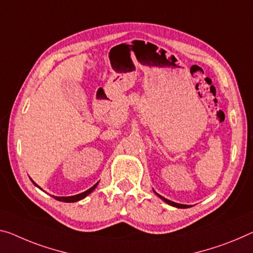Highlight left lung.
Returning <instances> with one entry per match:
<instances>
[{"instance_id":"left-lung-1","label":"left lung","mask_w":253,"mask_h":253,"mask_svg":"<svg viewBox=\"0 0 253 253\" xmlns=\"http://www.w3.org/2000/svg\"><path fill=\"white\" fill-rule=\"evenodd\" d=\"M157 194V193H156ZM157 196H159V194H157ZM162 198L163 200L165 201L166 204H169V205H170V206H174V207H177V208H188L189 206L188 205H181V204H176V203H173V201H170V200H169V199H166V198H164V197H162V196H159Z\"/></svg>"}]
</instances>
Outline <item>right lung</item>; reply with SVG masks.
Here are the masks:
<instances>
[{"label": "right lung", "mask_w": 253, "mask_h": 253, "mask_svg": "<svg viewBox=\"0 0 253 253\" xmlns=\"http://www.w3.org/2000/svg\"><path fill=\"white\" fill-rule=\"evenodd\" d=\"M33 181V180H32ZM33 183L36 185V186H38L36 183H35V182L33 181ZM97 184L98 183H96L94 186H91L90 189L89 190H87V191H84V192H83V193H79V194H76V196H71V197H54L55 198L56 200H60V201H64V203H76V201H79V200H81V199H84V197H87L89 193H91L92 191H94L95 190V188L97 186Z\"/></svg>", "instance_id": "obj_1"}]
</instances>
